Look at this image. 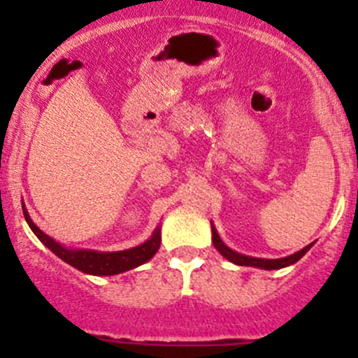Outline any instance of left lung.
Listing matches in <instances>:
<instances>
[{
    "label": "left lung",
    "instance_id": "8db88e82",
    "mask_svg": "<svg viewBox=\"0 0 358 358\" xmlns=\"http://www.w3.org/2000/svg\"><path fill=\"white\" fill-rule=\"evenodd\" d=\"M211 232H213V244H215V248L218 249V252L223 256V258H227L229 262L236 263V265L239 266H255V268H263V270H279V268H286V266L289 265H294V263L299 262V259L306 255V251H310V248L313 246V243L308 244V246L299 249V251H296L294 255L286 256V258H277V259L255 258V256L241 255V252L234 251V249L227 246V244L220 239L218 232H216V227L213 225V222H211Z\"/></svg>",
    "mask_w": 358,
    "mask_h": 358
}]
</instances>
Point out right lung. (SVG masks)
Listing matches in <instances>:
<instances>
[{"mask_svg": "<svg viewBox=\"0 0 358 358\" xmlns=\"http://www.w3.org/2000/svg\"><path fill=\"white\" fill-rule=\"evenodd\" d=\"M24 216L27 225L34 232V236L45 244L53 255L59 256L60 259L69 263L74 268L81 270L83 273L88 275H117V273L128 272V270L136 268V266L143 265L149 262L154 255L157 252L159 246H161V225L156 227L152 236L140 246H135L131 249H124V251H95V249H74L66 248L50 236H46L43 230L29 216L27 209L22 204Z\"/></svg>", "mask_w": 358, "mask_h": 358, "instance_id": "add662e5", "label": "right lung"}]
</instances>
